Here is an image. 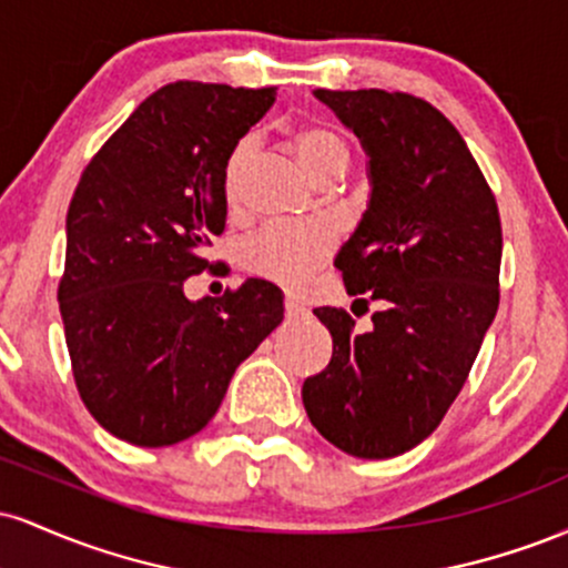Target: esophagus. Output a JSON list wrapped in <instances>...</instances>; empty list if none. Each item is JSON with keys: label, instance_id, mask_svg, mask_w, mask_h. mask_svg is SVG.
I'll list each match as a JSON object with an SVG mask.
<instances>
[{"label": "esophagus", "instance_id": "obj_1", "mask_svg": "<svg viewBox=\"0 0 568 568\" xmlns=\"http://www.w3.org/2000/svg\"><path fill=\"white\" fill-rule=\"evenodd\" d=\"M285 315L288 317H302L304 315V306L296 302V298H285Z\"/></svg>", "mask_w": 568, "mask_h": 568}]
</instances>
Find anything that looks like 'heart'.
Listing matches in <instances>:
<instances>
[{
	"instance_id": "obj_1",
	"label": "heart",
	"mask_w": 568,
	"mask_h": 568,
	"mask_svg": "<svg viewBox=\"0 0 568 568\" xmlns=\"http://www.w3.org/2000/svg\"><path fill=\"white\" fill-rule=\"evenodd\" d=\"M288 146L302 162L312 179H334L349 165V146L336 130L321 122H298L288 130ZM251 158V141L234 143L224 168L226 197L234 200L237 181L245 162ZM331 251V237L317 224H272L264 226L243 245V264L253 275L272 280V283L296 288L302 285Z\"/></svg>"
}]
</instances>
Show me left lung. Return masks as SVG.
Here are the masks:
<instances>
[{
    "mask_svg": "<svg viewBox=\"0 0 568 568\" xmlns=\"http://www.w3.org/2000/svg\"><path fill=\"white\" fill-rule=\"evenodd\" d=\"M368 154L371 200L342 245L349 296L379 302L366 334L321 306L334 355L302 387L325 440L361 459L406 454L465 387L499 306L497 200L433 103L387 90H315Z\"/></svg>",
    "mask_w": 568,
    "mask_h": 568,
    "instance_id": "obj_1",
    "label": "left lung"
}]
</instances>
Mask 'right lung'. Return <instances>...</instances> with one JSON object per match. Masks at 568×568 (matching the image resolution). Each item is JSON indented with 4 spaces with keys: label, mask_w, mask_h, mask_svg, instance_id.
<instances>
[{
    "label": "right lung",
    "mask_w": 568,
    "mask_h": 568,
    "mask_svg": "<svg viewBox=\"0 0 568 568\" xmlns=\"http://www.w3.org/2000/svg\"><path fill=\"white\" fill-rule=\"evenodd\" d=\"M272 103L275 88L165 84L74 189L58 304L82 403L114 438L143 448L192 438L240 363L283 323V293L266 280L184 296L226 226V160Z\"/></svg>",
    "instance_id": "right-lung-1"
}]
</instances>
